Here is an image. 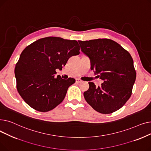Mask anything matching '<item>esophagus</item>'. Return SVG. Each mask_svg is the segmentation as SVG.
I'll return each mask as SVG.
<instances>
[{
  "label": "esophagus",
  "mask_w": 151,
  "mask_h": 151,
  "mask_svg": "<svg viewBox=\"0 0 151 151\" xmlns=\"http://www.w3.org/2000/svg\"><path fill=\"white\" fill-rule=\"evenodd\" d=\"M83 81L81 80H80V79H76V83H77V84H80V83H81Z\"/></svg>",
  "instance_id": "obj_1"
}]
</instances>
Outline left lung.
I'll use <instances>...</instances> for the list:
<instances>
[{"instance_id":"1","label":"left lung","mask_w":151,"mask_h":151,"mask_svg":"<svg viewBox=\"0 0 151 151\" xmlns=\"http://www.w3.org/2000/svg\"><path fill=\"white\" fill-rule=\"evenodd\" d=\"M78 42L81 51L91 60V69L104 80L98 88L93 83H89V89L84 92L85 100L99 113L115 112L130 99L136 80L131 55L110 39Z\"/></svg>"}]
</instances>
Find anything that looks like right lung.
Masks as SVG:
<instances>
[{
  "mask_svg": "<svg viewBox=\"0 0 151 151\" xmlns=\"http://www.w3.org/2000/svg\"><path fill=\"white\" fill-rule=\"evenodd\" d=\"M76 40L60 37L40 38L21 52L14 68L17 90L27 105L40 112L56 107L64 99L74 78L62 79L55 70H62L68 59L80 54Z\"/></svg>",
  "mask_w": 151,
  "mask_h": 151,
  "instance_id": "1",
  "label": "right lung"
}]
</instances>
